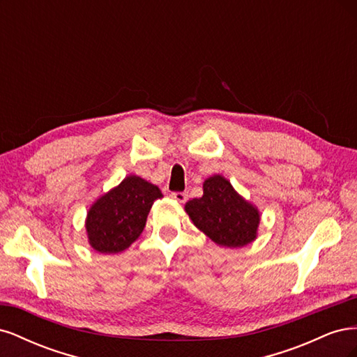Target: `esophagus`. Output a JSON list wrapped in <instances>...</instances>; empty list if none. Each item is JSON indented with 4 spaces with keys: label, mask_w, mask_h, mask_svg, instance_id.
I'll use <instances>...</instances> for the list:
<instances>
[{
    "label": "esophagus",
    "mask_w": 357,
    "mask_h": 357,
    "mask_svg": "<svg viewBox=\"0 0 357 357\" xmlns=\"http://www.w3.org/2000/svg\"><path fill=\"white\" fill-rule=\"evenodd\" d=\"M171 198L172 199H176L177 202H186V199H188V193L186 192H172L171 193Z\"/></svg>",
    "instance_id": "esophagus-1"
}]
</instances>
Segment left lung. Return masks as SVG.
<instances>
[{"mask_svg":"<svg viewBox=\"0 0 357 357\" xmlns=\"http://www.w3.org/2000/svg\"><path fill=\"white\" fill-rule=\"evenodd\" d=\"M193 225L225 247H243L256 238L257 210L234 190L222 176L204 181V195L186 204Z\"/></svg>","mask_w":357,"mask_h":357,"instance_id":"obj_1","label":"left lung"}]
</instances>
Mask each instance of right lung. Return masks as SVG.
<instances>
[{"label":"right lung","instance_id":"obj_1","mask_svg":"<svg viewBox=\"0 0 357 357\" xmlns=\"http://www.w3.org/2000/svg\"><path fill=\"white\" fill-rule=\"evenodd\" d=\"M162 192L137 176L96 201L88 213L86 229L89 243L100 253H119L131 245L146 226L147 214Z\"/></svg>","mask_w":357,"mask_h":357}]
</instances>
